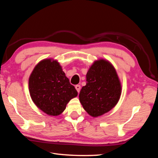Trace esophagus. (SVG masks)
I'll return each mask as SVG.
<instances>
[{
	"instance_id": "esophagus-1",
	"label": "esophagus",
	"mask_w": 158,
	"mask_h": 158,
	"mask_svg": "<svg viewBox=\"0 0 158 158\" xmlns=\"http://www.w3.org/2000/svg\"><path fill=\"white\" fill-rule=\"evenodd\" d=\"M75 88L76 89V90H77V92L79 93V92H80V88H81V86H80V85H76Z\"/></svg>"
}]
</instances>
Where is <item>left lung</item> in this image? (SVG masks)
I'll use <instances>...</instances> for the list:
<instances>
[{"instance_id": "1", "label": "left lung", "mask_w": 158, "mask_h": 158, "mask_svg": "<svg viewBox=\"0 0 158 158\" xmlns=\"http://www.w3.org/2000/svg\"><path fill=\"white\" fill-rule=\"evenodd\" d=\"M86 85L79 94L85 111L96 117L116 106L121 94V85L115 69L108 61H95L86 74Z\"/></svg>"}]
</instances>
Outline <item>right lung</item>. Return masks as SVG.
Listing matches in <instances>:
<instances>
[{"label": "right lung", "mask_w": 158, "mask_h": 158, "mask_svg": "<svg viewBox=\"0 0 158 158\" xmlns=\"http://www.w3.org/2000/svg\"><path fill=\"white\" fill-rule=\"evenodd\" d=\"M29 89L36 106L51 116L63 113L66 104L78 95L59 63L51 59L41 61L33 69L29 78Z\"/></svg>", "instance_id": "obj_1"}]
</instances>
